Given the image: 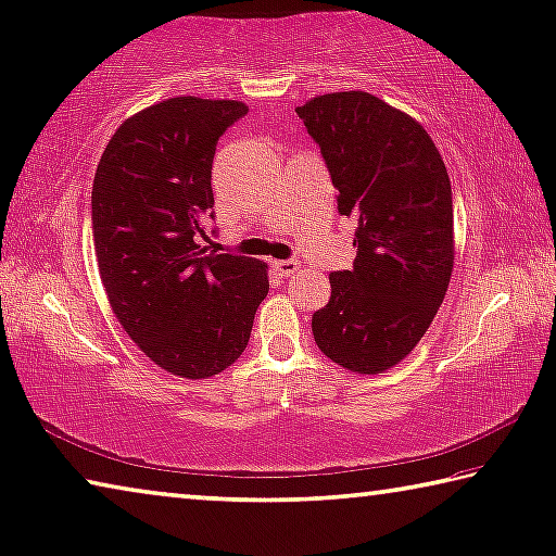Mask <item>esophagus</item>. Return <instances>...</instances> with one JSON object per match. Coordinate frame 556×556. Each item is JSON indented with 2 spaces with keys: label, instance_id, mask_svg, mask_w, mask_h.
I'll list each match as a JSON object with an SVG mask.
<instances>
[{
  "label": "esophagus",
  "instance_id": "34e87169",
  "mask_svg": "<svg viewBox=\"0 0 556 556\" xmlns=\"http://www.w3.org/2000/svg\"><path fill=\"white\" fill-rule=\"evenodd\" d=\"M275 269H277L279 277H292V275H296L299 269H302V262H296V260H277L275 262Z\"/></svg>",
  "mask_w": 556,
  "mask_h": 556
}]
</instances>
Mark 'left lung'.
Wrapping results in <instances>:
<instances>
[{
	"instance_id": "8db88e82",
	"label": "left lung",
	"mask_w": 556,
	"mask_h": 556,
	"mask_svg": "<svg viewBox=\"0 0 556 556\" xmlns=\"http://www.w3.org/2000/svg\"><path fill=\"white\" fill-rule=\"evenodd\" d=\"M296 113L321 148L339 213L358 219L354 269L329 275L314 341L346 371L383 374L416 349L451 285V178L426 128L371 93H324Z\"/></svg>"
}]
</instances>
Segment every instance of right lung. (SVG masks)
I'll return each instance as SVG.
<instances>
[{
    "label": "right lung",
    "instance_id": "right-lung-1",
    "mask_svg": "<svg viewBox=\"0 0 556 556\" xmlns=\"http://www.w3.org/2000/svg\"><path fill=\"white\" fill-rule=\"evenodd\" d=\"M242 101L178 96L126 118L96 167L93 247L105 296L143 354L180 378L242 356L269 292L267 264L207 254L213 157Z\"/></svg>",
    "mask_w": 556,
    "mask_h": 556
}]
</instances>
